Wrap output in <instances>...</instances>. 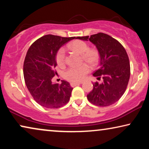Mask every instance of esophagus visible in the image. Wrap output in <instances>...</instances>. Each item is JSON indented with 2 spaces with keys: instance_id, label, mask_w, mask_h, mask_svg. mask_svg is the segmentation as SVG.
Listing matches in <instances>:
<instances>
[{
  "instance_id": "1",
  "label": "esophagus",
  "mask_w": 149,
  "mask_h": 149,
  "mask_svg": "<svg viewBox=\"0 0 149 149\" xmlns=\"http://www.w3.org/2000/svg\"><path fill=\"white\" fill-rule=\"evenodd\" d=\"M82 83H83V82H72V83H70V85L72 87H74V86H77V85L82 84Z\"/></svg>"
}]
</instances>
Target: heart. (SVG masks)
Segmentation results:
<instances>
[{"mask_svg": "<svg viewBox=\"0 0 149 149\" xmlns=\"http://www.w3.org/2000/svg\"><path fill=\"white\" fill-rule=\"evenodd\" d=\"M69 49L81 55L83 60L91 66L97 64L100 59V54L95 49H89L86 42L81 40H75L68 45ZM56 62L59 66H62L65 63V49L60 48L56 55ZM89 72L88 65L83 64L80 66H71L64 73V77L67 80L72 82L83 81Z\"/></svg>", "mask_w": 149, "mask_h": 149, "instance_id": "b5f03b06", "label": "heart"}]
</instances>
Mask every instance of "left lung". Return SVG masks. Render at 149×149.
Instances as JSON below:
<instances>
[{
	"label": "left lung",
	"mask_w": 149,
	"mask_h": 149,
	"mask_svg": "<svg viewBox=\"0 0 149 149\" xmlns=\"http://www.w3.org/2000/svg\"><path fill=\"white\" fill-rule=\"evenodd\" d=\"M78 39L89 40L100 54V68L93 75L102 77V83H93V90L87 100L98 107H108L117 102L127 88L130 77V65L127 52L122 45L107 34L100 33Z\"/></svg>",
	"instance_id": "8db88e82"
}]
</instances>
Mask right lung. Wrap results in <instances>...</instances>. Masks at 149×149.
Masks as SVG:
<instances>
[{
	"label": "right lung",
	"mask_w": 149,
	"mask_h": 149,
	"mask_svg": "<svg viewBox=\"0 0 149 149\" xmlns=\"http://www.w3.org/2000/svg\"><path fill=\"white\" fill-rule=\"evenodd\" d=\"M74 38L47 34L36 40L28 50L24 63V80L34 100L42 107L57 109L70 100L73 89L70 83L62 81L59 85L52 79L57 74L54 68L58 50Z\"/></svg>",
	"instance_id": "1"
}]
</instances>
